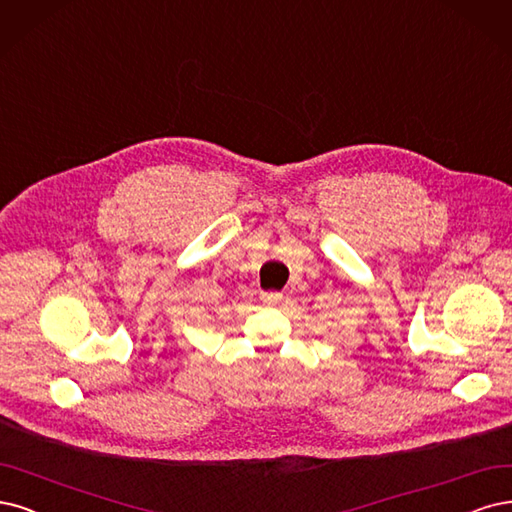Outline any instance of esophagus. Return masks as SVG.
I'll return each mask as SVG.
<instances>
[{
	"mask_svg": "<svg viewBox=\"0 0 512 512\" xmlns=\"http://www.w3.org/2000/svg\"><path fill=\"white\" fill-rule=\"evenodd\" d=\"M261 300L266 302V304H276V302L283 300V293H278V291H261Z\"/></svg>",
	"mask_w": 512,
	"mask_h": 512,
	"instance_id": "esophagus-1",
	"label": "esophagus"
}]
</instances>
